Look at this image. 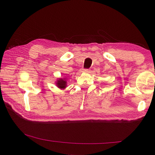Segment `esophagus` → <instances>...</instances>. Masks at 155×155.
<instances>
[{"mask_svg": "<svg viewBox=\"0 0 155 155\" xmlns=\"http://www.w3.org/2000/svg\"><path fill=\"white\" fill-rule=\"evenodd\" d=\"M90 70L89 69H83L82 72H90Z\"/></svg>", "mask_w": 155, "mask_h": 155, "instance_id": "esophagus-1", "label": "esophagus"}]
</instances>
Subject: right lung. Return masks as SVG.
Masks as SVG:
<instances>
[{
	"label": "right lung",
	"instance_id": "1",
	"mask_svg": "<svg viewBox=\"0 0 155 155\" xmlns=\"http://www.w3.org/2000/svg\"><path fill=\"white\" fill-rule=\"evenodd\" d=\"M67 78H58L56 81V85L57 87L61 89V90H64L66 88L67 86Z\"/></svg>",
	"mask_w": 155,
	"mask_h": 155
}]
</instances>
